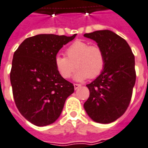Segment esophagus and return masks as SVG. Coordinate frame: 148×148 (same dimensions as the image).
Returning a JSON list of instances; mask_svg holds the SVG:
<instances>
[{
  "mask_svg": "<svg viewBox=\"0 0 148 148\" xmlns=\"http://www.w3.org/2000/svg\"><path fill=\"white\" fill-rule=\"evenodd\" d=\"M74 89H75V90H77V89H78L79 87H80V86H81V84H74Z\"/></svg>",
  "mask_w": 148,
  "mask_h": 148,
  "instance_id": "1",
  "label": "esophagus"
}]
</instances>
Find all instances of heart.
I'll use <instances>...</instances> for the list:
<instances>
[{
  "label": "heart",
  "mask_w": 148,
  "mask_h": 148,
  "mask_svg": "<svg viewBox=\"0 0 148 148\" xmlns=\"http://www.w3.org/2000/svg\"><path fill=\"white\" fill-rule=\"evenodd\" d=\"M66 57L58 55L55 58V68L63 78H69L77 68L74 79L81 81L97 77L104 69L105 55L98 45H90L84 41L77 40L65 50Z\"/></svg>",
  "instance_id": "1"
}]
</instances>
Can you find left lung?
Returning a JSON list of instances; mask_svg holds the SVG:
<instances>
[{
    "mask_svg": "<svg viewBox=\"0 0 148 148\" xmlns=\"http://www.w3.org/2000/svg\"><path fill=\"white\" fill-rule=\"evenodd\" d=\"M105 55V67L93 82L86 85L90 97L84 104L94 122L108 124L125 113L130 103L136 80L134 55L125 40L108 29L86 33Z\"/></svg>",
    "mask_w": 148,
    "mask_h": 148,
    "instance_id": "left-lung-1",
    "label": "left lung"
}]
</instances>
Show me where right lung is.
Here are the masks:
<instances>
[{
  "label": "right lung",
  "instance_id": "obj_1",
  "mask_svg": "<svg viewBox=\"0 0 148 148\" xmlns=\"http://www.w3.org/2000/svg\"><path fill=\"white\" fill-rule=\"evenodd\" d=\"M76 35H36L25 39L14 52L10 75L14 101L21 115L35 125L55 122L74 93V85L56 70L55 58Z\"/></svg>",
  "mask_w": 148,
  "mask_h": 148
}]
</instances>
